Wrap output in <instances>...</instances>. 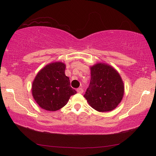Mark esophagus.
<instances>
[{
    "instance_id": "obj_1",
    "label": "esophagus",
    "mask_w": 156,
    "mask_h": 156,
    "mask_svg": "<svg viewBox=\"0 0 156 156\" xmlns=\"http://www.w3.org/2000/svg\"><path fill=\"white\" fill-rule=\"evenodd\" d=\"M76 91L80 94H82L83 93V89L82 88H78L76 89Z\"/></svg>"
}]
</instances>
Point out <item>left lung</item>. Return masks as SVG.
Segmentation results:
<instances>
[{"instance_id": "8db88e82", "label": "left lung", "mask_w": 156, "mask_h": 156, "mask_svg": "<svg viewBox=\"0 0 156 156\" xmlns=\"http://www.w3.org/2000/svg\"><path fill=\"white\" fill-rule=\"evenodd\" d=\"M124 93L120 75L110 65L98 63L91 67V80L84 97L93 108L100 112L112 111Z\"/></svg>"}]
</instances>
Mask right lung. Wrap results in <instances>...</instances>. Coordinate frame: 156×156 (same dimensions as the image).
I'll list each match as a JSON object with an SVG mask.
<instances>
[{"instance_id":"right-lung-1","label":"right lung","mask_w":156,"mask_h":156,"mask_svg":"<svg viewBox=\"0 0 156 156\" xmlns=\"http://www.w3.org/2000/svg\"><path fill=\"white\" fill-rule=\"evenodd\" d=\"M65 65L53 62L38 72L32 86L34 99L43 109L55 112L65 106L76 91L65 75Z\"/></svg>"}]
</instances>
